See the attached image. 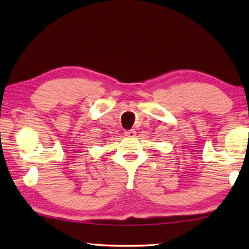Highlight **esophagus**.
<instances>
[{
    "label": "esophagus",
    "mask_w": 249,
    "mask_h": 249,
    "mask_svg": "<svg viewBox=\"0 0 249 249\" xmlns=\"http://www.w3.org/2000/svg\"><path fill=\"white\" fill-rule=\"evenodd\" d=\"M125 136L127 137H135V135H136V132H135V129H129V130H125Z\"/></svg>",
    "instance_id": "34e87169"
}]
</instances>
